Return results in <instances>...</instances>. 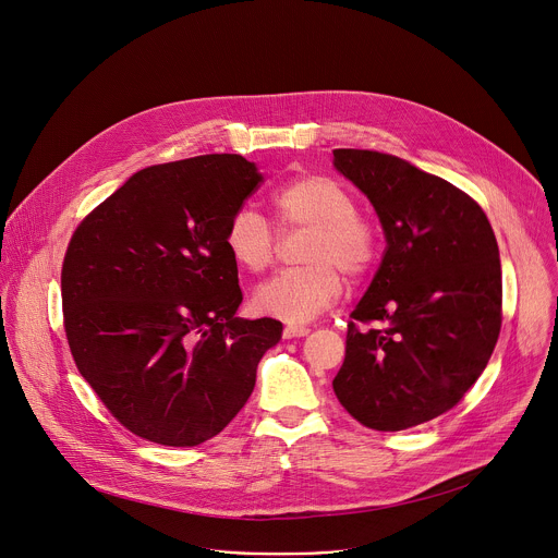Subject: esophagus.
<instances>
[{
    "mask_svg": "<svg viewBox=\"0 0 558 558\" xmlns=\"http://www.w3.org/2000/svg\"><path fill=\"white\" fill-rule=\"evenodd\" d=\"M311 329L308 327H298V325H287L284 327V331H282V336L287 338V340H291V338H304L306 333H308Z\"/></svg>",
    "mask_w": 558,
    "mask_h": 558,
    "instance_id": "esophagus-1",
    "label": "esophagus"
}]
</instances>
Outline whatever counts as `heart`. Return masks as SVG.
<instances>
[{
  "label": "heart",
  "instance_id": "obj_1",
  "mask_svg": "<svg viewBox=\"0 0 558 558\" xmlns=\"http://www.w3.org/2000/svg\"><path fill=\"white\" fill-rule=\"evenodd\" d=\"M271 207L282 233L300 229L311 233L302 247L306 267L284 269L263 282L254 304L284 323H306L340 298V269L351 278L368 271L375 260V233L355 214V196L323 174L287 183L271 196ZM222 245L235 267L260 274L276 258L278 233L256 209L241 207L225 225Z\"/></svg>",
  "mask_w": 558,
  "mask_h": 558
}]
</instances>
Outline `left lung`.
Wrapping results in <instances>:
<instances>
[{
  "label": "left lung",
  "instance_id": "1",
  "mask_svg": "<svg viewBox=\"0 0 558 558\" xmlns=\"http://www.w3.org/2000/svg\"><path fill=\"white\" fill-rule=\"evenodd\" d=\"M333 163L373 203L381 265L351 313L333 390L373 430H404L461 402L501 331V260L488 216L452 183L404 158L333 149ZM379 322V330L359 329Z\"/></svg>",
  "mask_w": 558,
  "mask_h": 558
}]
</instances>
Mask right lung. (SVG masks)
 <instances>
[{
  "instance_id": "obj_1",
  "label": "right lung",
  "mask_w": 558,
  "mask_h": 558,
  "mask_svg": "<svg viewBox=\"0 0 558 558\" xmlns=\"http://www.w3.org/2000/svg\"><path fill=\"white\" fill-rule=\"evenodd\" d=\"M263 177L241 154L151 166L95 207L61 267L63 329L74 364L130 433L161 446L216 437L278 344L274 317L243 302L222 233Z\"/></svg>"
}]
</instances>
